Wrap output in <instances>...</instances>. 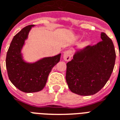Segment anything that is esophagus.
I'll use <instances>...</instances> for the list:
<instances>
[{
    "mask_svg": "<svg viewBox=\"0 0 120 120\" xmlns=\"http://www.w3.org/2000/svg\"><path fill=\"white\" fill-rule=\"evenodd\" d=\"M73 55V52L71 49H68L67 51H65L64 53V55H63V58L65 61H70L71 59L72 56Z\"/></svg>",
    "mask_w": 120,
    "mask_h": 120,
    "instance_id": "esophagus-1",
    "label": "esophagus"
}]
</instances>
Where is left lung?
I'll use <instances>...</instances> for the list:
<instances>
[{"mask_svg": "<svg viewBox=\"0 0 120 120\" xmlns=\"http://www.w3.org/2000/svg\"><path fill=\"white\" fill-rule=\"evenodd\" d=\"M93 46L77 49L67 64L66 81L72 92L82 96L94 95L109 80L114 69L116 53L112 40L105 33Z\"/></svg>", "mask_w": 120, "mask_h": 120, "instance_id": "8db88e82", "label": "left lung"}]
</instances>
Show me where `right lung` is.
Segmentation results:
<instances>
[{
	"label": "right lung",
	"instance_id": "1",
	"mask_svg": "<svg viewBox=\"0 0 120 120\" xmlns=\"http://www.w3.org/2000/svg\"><path fill=\"white\" fill-rule=\"evenodd\" d=\"M34 25L24 27L13 38L6 55V69L11 82L25 93L38 92L46 85L49 74L60 60L61 53L44 57L34 63L23 60L22 49L28 34Z\"/></svg>",
	"mask_w": 120,
	"mask_h": 120
}]
</instances>
